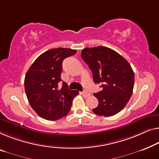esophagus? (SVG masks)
<instances>
[{
	"label": "esophagus",
	"mask_w": 159,
	"mask_h": 159,
	"mask_svg": "<svg viewBox=\"0 0 159 159\" xmlns=\"http://www.w3.org/2000/svg\"><path fill=\"white\" fill-rule=\"evenodd\" d=\"M82 95L84 97V98H87V97H89V95H90V94H89L88 92H86V91H84L82 92V93H81Z\"/></svg>",
	"instance_id": "obj_1"
}]
</instances>
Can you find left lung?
<instances>
[{
  "label": "left lung",
  "mask_w": 159,
  "mask_h": 159,
  "mask_svg": "<svg viewBox=\"0 0 159 159\" xmlns=\"http://www.w3.org/2000/svg\"><path fill=\"white\" fill-rule=\"evenodd\" d=\"M81 57L93 72L94 82L102 88L94 93L99 104L93 112L105 117L118 113L133 93L135 76L130 64L118 52L105 47L85 48Z\"/></svg>",
  "instance_id": "obj_1"
}]
</instances>
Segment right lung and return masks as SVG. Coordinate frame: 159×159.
Instances as JSON below:
<instances>
[{
    "label": "right lung",
    "instance_id": "add662e5",
    "mask_svg": "<svg viewBox=\"0 0 159 159\" xmlns=\"http://www.w3.org/2000/svg\"><path fill=\"white\" fill-rule=\"evenodd\" d=\"M75 49L66 48L52 49L41 54L34 61L25 76V92L31 107L39 116L48 120H57L70 112L77 90L69 89L62 82L61 72L62 61L76 54Z\"/></svg>",
    "mask_w": 159,
    "mask_h": 159
}]
</instances>
